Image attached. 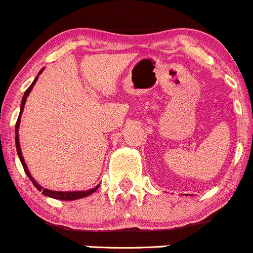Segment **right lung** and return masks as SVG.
Wrapping results in <instances>:
<instances>
[{
	"instance_id": "add662e5",
	"label": "right lung",
	"mask_w": 253,
	"mask_h": 253,
	"mask_svg": "<svg viewBox=\"0 0 253 253\" xmlns=\"http://www.w3.org/2000/svg\"><path fill=\"white\" fill-rule=\"evenodd\" d=\"M44 70L42 69L39 73V75L36 76V79L34 80V82L30 84V86L26 90V92H24L23 95V98H22V102H21V110H20V115H18V118H17V122H16V126H15V143H16V150H17V155L18 157H20V161L22 163V167H23L24 171H26V173L28 174V177H29V179L33 182L34 185H35V188L39 190L43 193V195L46 196V197H51V198H55V199H61V201H75V199H80V198H83V197H86V196L91 195L92 192H95L96 190L98 189L97 185L96 188L93 189H90V190H86V191H68V192H63V191H52V190H48V189H44L42 188V186L40 185V184H37V182L35 179L31 177V174L29 172V170H28L27 165H26V162L23 160V156H22V151H21V146H20V141H18V126H20V121H21V115H22V111H23V108H24V104H26V99L28 97V95H29L31 89H33V86L35 85L37 79H39V76L41 75V73Z\"/></svg>"
}]
</instances>
